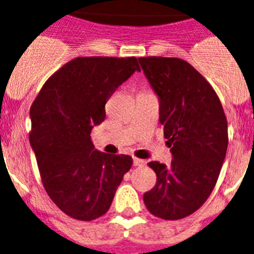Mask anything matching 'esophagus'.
<instances>
[{
  "instance_id": "1",
  "label": "esophagus",
  "mask_w": 254,
  "mask_h": 254,
  "mask_svg": "<svg viewBox=\"0 0 254 254\" xmlns=\"http://www.w3.org/2000/svg\"><path fill=\"white\" fill-rule=\"evenodd\" d=\"M133 165L135 166H144L145 165V161L141 159H137V157H133Z\"/></svg>"
}]
</instances>
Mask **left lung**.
I'll return each instance as SVG.
<instances>
[{
    "instance_id": "1",
    "label": "left lung",
    "mask_w": 254,
    "mask_h": 254,
    "mask_svg": "<svg viewBox=\"0 0 254 254\" xmlns=\"http://www.w3.org/2000/svg\"><path fill=\"white\" fill-rule=\"evenodd\" d=\"M139 63L160 99V123L173 160L148 162L155 188L144 194L145 207L165 220L195 212L214 190L228 147L222 103L208 81L177 58H140Z\"/></svg>"
}]
</instances>
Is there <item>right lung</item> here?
<instances>
[{
  "instance_id": "1",
  "label": "right lung",
  "mask_w": 254,
  "mask_h": 254,
  "mask_svg": "<svg viewBox=\"0 0 254 254\" xmlns=\"http://www.w3.org/2000/svg\"><path fill=\"white\" fill-rule=\"evenodd\" d=\"M136 58H76L46 81L30 109V144L47 194L68 216L90 222L110 208L132 166L127 155L94 149L90 132L105 105L133 72Z\"/></svg>"
}]
</instances>
